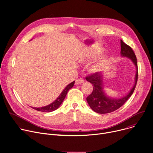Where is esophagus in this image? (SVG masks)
Here are the masks:
<instances>
[{"mask_svg":"<svg viewBox=\"0 0 153 153\" xmlns=\"http://www.w3.org/2000/svg\"><path fill=\"white\" fill-rule=\"evenodd\" d=\"M84 82V80L82 79V78H80V79H77L76 82H75V84L76 85H79V84H83V83Z\"/></svg>","mask_w":153,"mask_h":153,"instance_id":"34e87169","label":"esophagus"}]
</instances>
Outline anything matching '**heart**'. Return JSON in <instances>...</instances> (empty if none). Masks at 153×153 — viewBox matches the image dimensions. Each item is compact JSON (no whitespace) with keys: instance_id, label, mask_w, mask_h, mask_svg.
<instances>
[{"instance_id":"1","label":"heart","mask_w":153,"mask_h":153,"mask_svg":"<svg viewBox=\"0 0 153 153\" xmlns=\"http://www.w3.org/2000/svg\"><path fill=\"white\" fill-rule=\"evenodd\" d=\"M96 54L94 53L93 52H89L87 54H85L84 57H83L82 59L84 60H89V59H93L95 57ZM104 63V60H100L98 63H96V64L93 65L91 68H90V71L92 73H96L100 71L101 68H102L103 65Z\"/></svg>"}]
</instances>
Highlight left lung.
I'll return each instance as SVG.
<instances>
[{
  "label": "left lung",
  "instance_id": "1",
  "mask_svg": "<svg viewBox=\"0 0 153 153\" xmlns=\"http://www.w3.org/2000/svg\"><path fill=\"white\" fill-rule=\"evenodd\" d=\"M121 43V57H128L131 60L136 67V74L135 76V82L133 87L129 92L121 98H113L108 96L104 91L103 75L99 72L96 73L86 77V80L90 82L93 87L92 93L87 98V101L94 112L101 114H108L112 112L121 107L132 94L138 79V67L135 55L132 49L122 40Z\"/></svg>",
  "mask_w": 153,
  "mask_h": 153
}]
</instances>
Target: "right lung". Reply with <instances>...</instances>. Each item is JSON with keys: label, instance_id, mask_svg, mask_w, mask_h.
<instances>
[{"label": "right lung", "instance_id": "add662e5", "mask_svg": "<svg viewBox=\"0 0 153 153\" xmlns=\"http://www.w3.org/2000/svg\"><path fill=\"white\" fill-rule=\"evenodd\" d=\"M74 82L75 81H73V82L68 84L65 88V89L62 91V92L59 96L58 98L55 100L53 102L50 104L49 105H48L46 106L42 107H32V108L38 111H39V112H52V111H54L56 109H57L60 106L62 103L63 102L69 90L73 87L74 84Z\"/></svg>", "mask_w": 153, "mask_h": 153}]
</instances>
